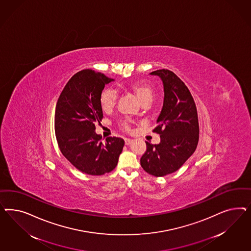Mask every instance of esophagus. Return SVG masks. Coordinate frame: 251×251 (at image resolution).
Returning a JSON list of instances; mask_svg holds the SVG:
<instances>
[{
  "label": "esophagus",
  "mask_w": 251,
  "mask_h": 251,
  "mask_svg": "<svg viewBox=\"0 0 251 251\" xmlns=\"http://www.w3.org/2000/svg\"><path fill=\"white\" fill-rule=\"evenodd\" d=\"M124 141H125V145H129L132 143V140L129 139V138H126Z\"/></svg>",
  "instance_id": "esophagus-1"
}]
</instances>
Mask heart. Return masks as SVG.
<instances>
[{"instance_id":"obj_1","label":"heart","mask_w":251,"mask_h":251,"mask_svg":"<svg viewBox=\"0 0 251 251\" xmlns=\"http://www.w3.org/2000/svg\"><path fill=\"white\" fill-rule=\"evenodd\" d=\"M128 89L136 95L137 98L143 105H148L149 103H151V101L153 99L154 93L152 90V86L145 82L132 83L128 85ZM117 100H118V93L111 88H106L105 90H103L99 98L100 106L104 112L111 111L117 104ZM123 126L125 129H129L127 122H124Z\"/></svg>"}]
</instances>
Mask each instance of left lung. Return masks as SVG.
Listing matches in <instances>:
<instances>
[{
    "instance_id": "obj_1",
    "label": "left lung",
    "mask_w": 251,
    "mask_h": 251,
    "mask_svg": "<svg viewBox=\"0 0 251 251\" xmlns=\"http://www.w3.org/2000/svg\"><path fill=\"white\" fill-rule=\"evenodd\" d=\"M164 86V103L154 132L160 134L158 145L146 143L141 166L154 176H164L180 168L195 152L199 142L197 108L186 84L169 70H157Z\"/></svg>"
}]
</instances>
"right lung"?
<instances>
[{"label":"right lung","instance_id":"add662e5","mask_svg":"<svg viewBox=\"0 0 251 251\" xmlns=\"http://www.w3.org/2000/svg\"><path fill=\"white\" fill-rule=\"evenodd\" d=\"M114 79L89 69L78 72L63 88L55 110V134L61 153L85 174L104 175L118 165L124 140L108 137L102 144L96 124L103 118L99 98Z\"/></svg>","mask_w":251,"mask_h":251}]
</instances>
